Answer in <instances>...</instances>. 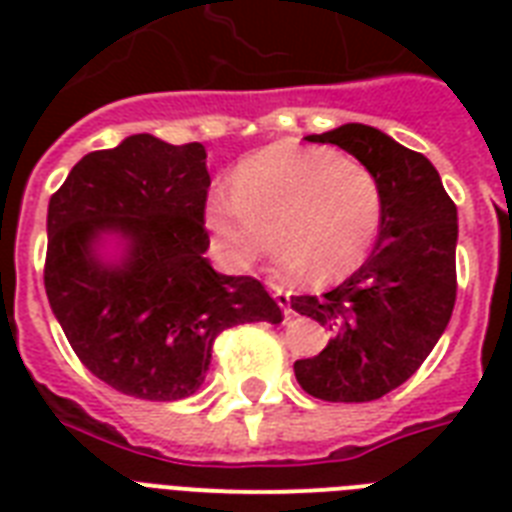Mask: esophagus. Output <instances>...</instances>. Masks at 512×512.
I'll return each instance as SVG.
<instances>
[{
	"mask_svg": "<svg viewBox=\"0 0 512 512\" xmlns=\"http://www.w3.org/2000/svg\"><path fill=\"white\" fill-rule=\"evenodd\" d=\"M268 289H271L273 300L279 303V308L284 311V316H289V313H292V292H287V289L279 287V284H268Z\"/></svg>",
	"mask_w": 512,
	"mask_h": 512,
	"instance_id": "esophagus-1",
	"label": "esophagus"
}]
</instances>
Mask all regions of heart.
<instances>
[{
  "mask_svg": "<svg viewBox=\"0 0 512 512\" xmlns=\"http://www.w3.org/2000/svg\"><path fill=\"white\" fill-rule=\"evenodd\" d=\"M382 220L374 172L327 146L276 143L236 167L231 191L217 185L204 204V225L233 268H247L281 239L276 265L332 281L356 271Z\"/></svg>",
  "mask_w": 512,
  "mask_h": 512,
  "instance_id": "1",
  "label": "heart"
}]
</instances>
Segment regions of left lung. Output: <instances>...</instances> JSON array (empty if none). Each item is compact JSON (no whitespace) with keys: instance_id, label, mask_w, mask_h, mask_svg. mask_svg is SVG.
<instances>
[{"instance_id":"obj_1","label":"left lung","mask_w":512,"mask_h":512,"mask_svg":"<svg viewBox=\"0 0 512 512\" xmlns=\"http://www.w3.org/2000/svg\"><path fill=\"white\" fill-rule=\"evenodd\" d=\"M374 172L382 193L372 255L340 287L292 300L329 332L319 356L295 361L305 393L321 401H374L412 377L436 348L457 297V207L436 167L369 124L308 135Z\"/></svg>"}]
</instances>
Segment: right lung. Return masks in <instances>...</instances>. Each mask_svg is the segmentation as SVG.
<instances>
[{
    "label": "right lung",
    "instance_id": "1",
    "mask_svg": "<svg viewBox=\"0 0 512 512\" xmlns=\"http://www.w3.org/2000/svg\"><path fill=\"white\" fill-rule=\"evenodd\" d=\"M207 188L201 143L143 132L79 159L50 199V308L79 361L124 396H193L220 332L284 319L260 281L204 257Z\"/></svg>",
    "mask_w": 512,
    "mask_h": 512
}]
</instances>
